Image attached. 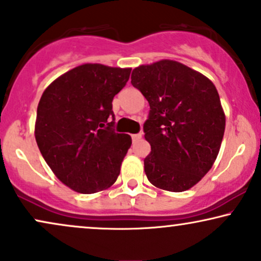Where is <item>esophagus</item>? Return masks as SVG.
<instances>
[{"mask_svg":"<svg viewBox=\"0 0 261 261\" xmlns=\"http://www.w3.org/2000/svg\"><path fill=\"white\" fill-rule=\"evenodd\" d=\"M141 137H143V134L141 133L133 134V136H132V139H133V141H138L139 139H141Z\"/></svg>","mask_w":261,"mask_h":261,"instance_id":"1","label":"esophagus"}]
</instances>
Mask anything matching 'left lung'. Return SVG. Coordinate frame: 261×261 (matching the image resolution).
Listing matches in <instances>:
<instances>
[{
  "mask_svg": "<svg viewBox=\"0 0 261 261\" xmlns=\"http://www.w3.org/2000/svg\"><path fill=\"white\" fill-rule=\"evenodd\" d=\"M130 79L150 105L144 123L151 145L144 160L147 179L166 191L191 189L214 165L223 141L226 121L217 88L169 59L138 66Z\"/></svg>",
  "mask_w": 261,
  "mask_h": 261,
  "instance_id": "1",
  "label": "left lung"
}]
</instances>
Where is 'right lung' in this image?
<instances>
[{"instance_id":"obj_1","label":"right lung","mask_w":261,"mask_h":261,"mask_svg":"<svg viewBox=\"0 0 261 261\" xmlns=\"http://www.w3.org/2000/svg\"><path fill=\"white\" fill-rule=\"evenodd\" d=\"M130 67L82 64L44 89L37 106L35 138L54 175L80 194L115 184L132 145L112 130V99L125 86Z\"/></svg>"}]
</instances>
